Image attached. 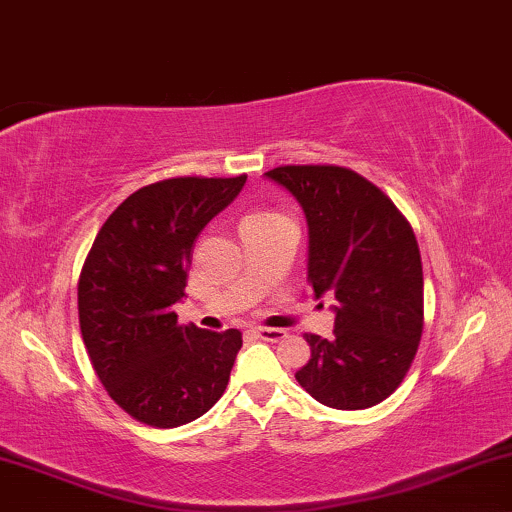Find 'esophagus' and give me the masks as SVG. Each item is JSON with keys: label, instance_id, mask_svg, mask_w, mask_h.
Instances as JSON below:
<instances>
[{"label": "esophagus", "instance_id": "1", "mask_svg": "<svg viewBox=\"0 0 512 512\" xmlns=\"http://www.w3.org/2000/svg\"><path fill=\"white\" fill-rule=\"evenodd\" d=\"M252 333H255L260 340H267V342H278V340L286 338V331H281V328H264V326H257Z\"/></svg>", "mask_w": 512, "mask_h": 512}]
</instances>
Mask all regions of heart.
<instances>
[{"label": "heart", "instance_id": "heart-1", "mask_svg": "<svg viewBox=\"0 0 512 512\" xmlns=\"http://www.w3.org/2000/svg\"><path fill=\"white\" fill-rule=\"evenodd\" d=\"M271 217H278V212H269V210H260V212H252L243 219V222H264V219H271Z\"/></svg>", "mask_w": 512, "mask_h": 512}]
</instances>
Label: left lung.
<instances>
[{
    "label": "left lung",
    "instance_id": "8db88e82",
    "mask_svg": "<svg viewBox=\"0 0 512 512\" xmlns=\"http://www.w3.org/2000/svg\"><path fill=\"white\" fill-rule=\"evenodd\" d=\"M307 217V281L335 295V331L304 333L312 359L297 383L323 406L359 411L404 380L423 335V264L411 224L378 186L335 165L264 172Z\"/></svg>",
    "mask_w": 512,
    "mask_h": 512
}]
</instances>
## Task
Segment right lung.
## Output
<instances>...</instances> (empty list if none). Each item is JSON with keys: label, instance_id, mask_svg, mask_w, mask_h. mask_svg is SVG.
Masks as SVG:
<instances>
[{"label": "right lung", "instance_id": "1", "mask_svg": "<svg viewBox=\"0 0 512 512\" xmlns=\"http://www.w3.org/2000/svg\"><path fill=\"white\" fill-rule=\"evenodd\" d=\"M177 177L134 191L106 219L84 260L77 312L84 347L111 399L153 428H179L208 413L229 383L243 340L179 326L193 245L245 186Z\"/></svg>", "mask_w": 512, "mask_h": 512}]
</instances>
